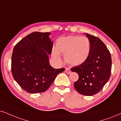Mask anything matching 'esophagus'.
<instances>
[{
	"label": "esophagus",
	"instance_id": "esophagus-1",
	"mask_svg": "<svg viewBox=\"0 0 121 121\" xmlns=\"http://www.w3.org/2000/svg\"><path fill=\"white\" fill-rule=\"evenodd\" d=\"M71 70H70L69 69H66L65 70V73H66V74H70L71 73Z\"/></svg>",
	"mask_w": 121,
	"mask_h": 121
}]
</instances>
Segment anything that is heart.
Wrapping results in <instances>:
<instances>
[{
    "label": "heart",
    "mask_w": 121,
    "mask_h": 121,
    "mask_svg": "<svg viewBox=\"0 0 121 121\" xmlns=\"http://www.w3.org/2000/svg\"><path fill=\"white\" fill-rule=\"evenodd\" d=\"M91 48V42L86 37H61L57 39L56 48L52 49V55L53 58L60 61V53H61L64 55L66 62L71 66H79L88 59Z\"/></svg>",
    "instance_id": "obj_1"
}]
</instances>
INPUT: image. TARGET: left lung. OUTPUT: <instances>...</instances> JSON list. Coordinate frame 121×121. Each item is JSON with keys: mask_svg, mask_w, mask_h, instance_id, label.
I'll return each mask as SVG.
<instances>
[{"mask_svg": "<svg viewBox=\"0 0 121 121\" xmlns=\"http://www.w3.org/2000/svg\"><path fill=\"white\" fill-rule=\"evenodd\" d=\"M91 42L89 56L82 65L71 69L79 75L74 87L80 94L91 96L99 92L109 79L111 73V53L99 38L85 33Z\"/></svg>", "mask_w": 121, "mask_h": 121, "instance_id": "left-lung-1", "label": "left lung"}]
</instances>
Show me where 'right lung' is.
I'll list each match as a JSON object with an SVG mask.
<instances>
[{
  "label": "right lung",
  "mask_w": 121,
  "mask_h": 121,
  "mask_svg": "<svg viewBox=\"0 0 121 121\" xmlns=\"http://www.w3.org/2000/svg\"><path fill=\"white\" fill-rule=\"evenodd\" d=\"M50 32H35L17 43L12 56V73L14 80L30 93L47 91L64 68L56 69L50 65L53 42Z\"/></svg>",
  "instance_id": "obj_1"
}]
</instances>
